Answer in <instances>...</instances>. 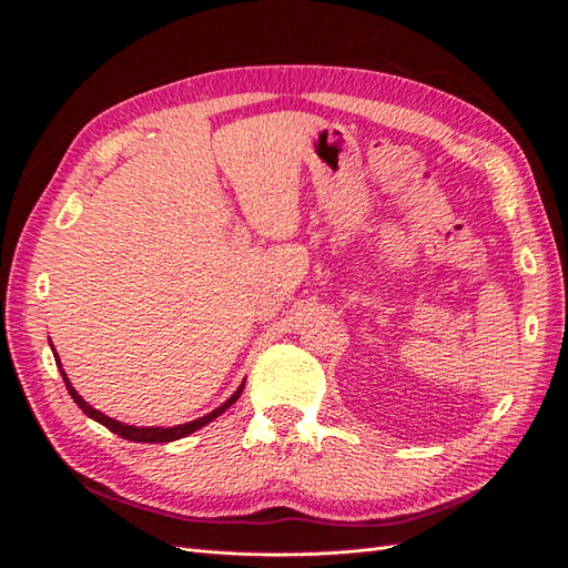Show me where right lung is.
I'll list each match as a JSON object with an SVG mask.
<instances>
[{
  "instance_id": "add662e5",
  "label": "right lung",
  "mask_w": 568,
  "mask_h": 568,
  "mask_svg": "<svg viewBox=\"0 0 568 568\" xmlns=\"http://www.w3.org/2000/svg\"><path fill=\"white\" fill-rule=\"evenodd\" d=\"M51 351H54V346H51ZM54 357H57V365L61 367L57 353H54ZM61 376H63V384H65L68 393H71V398L75 400V405L84 412V415L92 417V419L99 422V424H104V426L109 428V432H113V434H118V436H123V438H128V440H134V443H170V440H180V438H184V436H189V434H194V432H199V428H203L205 424H211L215 417H220L222 412H225L227 407H232V405L239 400V395H242V390H244V382H242V386H239V388L234 390L232 398H227L217 409H213L211 415L199 417V419H194V422L178 424V426H170V428H163V426H128V424H123V422H115V419H111V417H106V415H101L99 409H94L92 405L84 403L82 395H78V390L71 386V382H68V376H65L63 367H61Z\"/></svg>"
}]
</instances>
